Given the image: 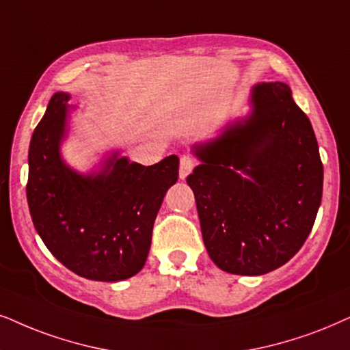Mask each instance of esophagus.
Instances as JSON below:
<instances>
[{
	"label": "esophagus",
	"mask_w": 350,
	"mask_h": 350,
	"mask_svg": "<svg viewBox=\"0 0 350 350\" xmlns=\"http://www.w3.org/2000/svg\"><path fill=\"white\" fill-rule=\"evenodd\" d=\"M193 166H196V163L190 157H183L180 158V166H179V178L180 179H185L187 176L190 174V171L193 170Z\"/></svg>",
	"instance_id": "34e87169"
}]
</instances>
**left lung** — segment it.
<instances>
[{
	"instance_id": "left-lung-1",
	"label": "left lung",
	"mask_w": 350,
	"mask_h": 350,
	"mask_svg": "<svg viewBox=\"0 0 350 350\" xmlns=\"http://www.w3.org/2000/svg\"><path fill=\"white\" fill-rule=\"evenodd\" d=\"M249 113L193 144L187 178L203 244L219 269L260 276L289 262L315 223L323 165L315 132L284 82L252 87Z\"/></svg>"
}]
</instances>
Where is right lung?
Wrapping results in <instances>:
<instances>
[{"mask_svg":"<svg viewBox=\"0 0 350 350\" xmlns=\"http://www.w3.org/2000/svg\"><path fill=\"white\" fill-rule=\"evenodd\" d=\"M68 92L51 96L29 147L27 202L35 231L53 256L79 276L116 282L147 262L154 219L179 176L176 154L144 166L108 150L87 172L64 160L77 111Z\"/></svg>","mask_w":350,"mask_h":350,"instance_id":"add662e5","label":"right lung"}]
</instances>
